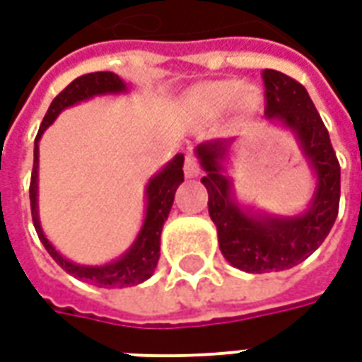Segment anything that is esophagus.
<instances>
[{
  "mask_svg": "<svg viewBox=\"0 0 362 362\" xmlns=\"http://www.w3.org/2000/svg\"><path fill=\"white\" fill-rule=\"evenodd\" d=\"M185 177H199L200 175V165L199 162H197V158L192 154H187V160H185Z\"/></svg>",
  "mask_w": 362,
  "mask_h": 362,
  "instance_id": "esophagus-1",
  "label": "esophagus"
}]
</instances>
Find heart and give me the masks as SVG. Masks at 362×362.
<instances>
[{
	"instance_id": "heart-1",
	"label": "heart",
	"mask_w": 362,
	"mask_h": 362,
	"mask_svg": "<svg viewBox=\"0 0 362 362\" xmlns=\"http://www.w3.org/2000/svg\"><path fill=\"white\" fill-rule=\"evenodd\" d=\"M192 104L204 110V112H221L229 104H233L239 110L249 112L257 105V92L250 88H243L239 81H212L194 86L191 92Z\"/></svg>"
}]
</instances>
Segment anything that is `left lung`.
<instances>
[{
    "label": "left lung",
    "mask_w": 362,
    "mask_h": 362,
    "mask_svg": "<svg viewBox=\"0 0 362 362\" xmlns=\"http://www.w3.org/2000/svg\"><path fill=\"white\" fill-rule=\"evenodd\" d=\"M266 86V119L289 129L316 187L305 212L278 216L245 206L235 197L233 181L226 173L229 141H210L194 154L202 170L200 179L208 191V212L218 229L221 255L229 264L249 274H266L293 268L308 258L328 237L339 208V162L305 86L279 71L262 73Z\"/></svg>",
    "instance_id": "8db88e82"
}]
</instances>
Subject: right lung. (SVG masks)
Returning a JSON list of instances; mask_svg holds the SVG:
<instances>
[{
	"label": "right lung",
	"mask_w": 362,
	"mask_h": 362,
	"mask_svg": "<svg viewBox=\"0 0 362 362\" xmlns=\"http://www.w3.org/2000/svg\"><path fill=\"white\" fill-rule=\"evenodd\" d=\"M129 90L119 75H115L112 71H98V73H88L75 78L73 83L67 84L54 102L47 107V113L44 115L40 131L36 134L34 141V165L33 177H30V210H33V221L36 233L40 237L42 245L46 247L49 257L54 258L63 270L83 279L86 284H92L96 287H121L139 286L142 281L154 274L160 258V235H162L163 221L170 216L171 204L175 199L177 187L183 183V162L185 156L177 154L171 162L163 165L162 170L150 179L146 189H144V199H146V210H144V221L139 231V235L133 241V245L121 255L117 260L107 262L100 266H86L76 264L69 258H65L62 252H57L52 243L47 241L46 233L40 226V216H38V142L47 127L52 125L57 115L71 105L81 104L84 100H90L94 96H104V94H123Z\"/></svg>",
	"instance_id": "add662e5"
}]
</instances>
